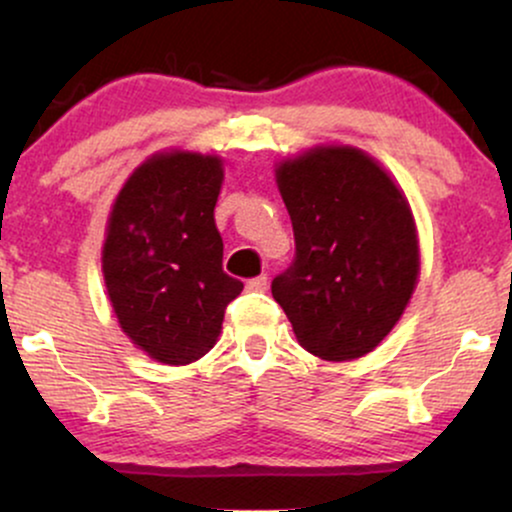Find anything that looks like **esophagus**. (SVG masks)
I'll return each mask as SVG.
<instances>
[{
	"label": "esophagus",
	"mask_w": 512,
	"mask_h": 512,
	"mask_svg": "<svg viewBox=\"0 0 512 512\" xmlns=\"http://www.w3.org/2000/svg\"><path fill=\"white\" fill-rule=\"evenodd\" d=\"M248 291H264L267 289V274H260L255 276V279H248Z\"/></svg>",
	"instance_id": "34e87169"
}]
</instances>
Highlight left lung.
<instances>
[{"mask_svg":"<svg viewBox=\"0 0 512 512\" xmlns=\"http://www.w3.org/2000/svg\"><path fill=\"white\" fill-rule=\"evenodd\" d=\"M296 255L272 296L305 351L351 361L373 351L407 308L419 274L409 204L373 158L315 149L276 170Z\"/></svg>","mask_w":512,"mask_h":512,"instance_id":"1","label":"left lung"}]
</instances>
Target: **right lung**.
<instances>
[{"mask_svg": "<svg viewBox=\"0 0 512 512\" xmlns=\"http://www.w3.org/2000/svg\"><path fill=\"white\" fill-rule=\"evenodd\" d=\"M214 156L163 154L132 173L115 199L103 276L122 330L168 366L202 358L243 281L223 272Z\"/></svg>", "mask_w": 512, "mask_h": 512, "instance_id": "right-lung-1", "label": "right lung"}]
</instances>
